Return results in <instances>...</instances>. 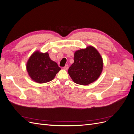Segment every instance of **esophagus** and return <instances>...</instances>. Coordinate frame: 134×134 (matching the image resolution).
<instances>
[{
	"label": "esophagus",
	"mask_w": 134,
	"mask_h": 134,
	"mask_svg": "<svg viewBox=\"0 0 134 134\" xmlns=\"http://www.w3.org/2000/svg\"><path fill=\"white\" fill-rule=\"evenodd\" d=\"M68 68H69L68 65H65V66L63 68H64V69H65V70H68Z\"/></svg>",
	"instance_id": "obj_1"
}]
</instances>
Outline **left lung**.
Returning <instances> with one entry per match:
<instances>
[{
	"label": "left lung",
	"mask_w": 134,
	"mask_h": 134,
	"mask_svg": "<svg viewBox=\"0 0 134 134\" xmlns=\"http://www.w3.org/2000/svg\"><path fill=\"white\" fill-rule=\"evenodd\" d=\"M74 62L68 69V73L74 82L82 86L94 82L103 70V60L93 46L75 51Z\"/></svg>",
	"instance_id": "left-lung-1"
}]
</instances>
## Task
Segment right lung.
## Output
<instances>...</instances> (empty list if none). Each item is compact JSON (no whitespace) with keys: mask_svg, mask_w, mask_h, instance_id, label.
Masks as SVG:
<instances>
[{"mask_svg":"<svg viewBox=\"0 0 134 134\" xmlns=\"http://www.w3.org/2000/svg\"><path fill=\"white\" fill-rule=\"evenodd\" d=\"M26 68L31 78L38 83L50 82L61 70L57 63L51 60L47 52L42 53L38 51L30 56Z\"/></svg>","mask_w":134,"mask_h":134,"instance_id":"add662e5","label":"right lung"}]
</instances>
